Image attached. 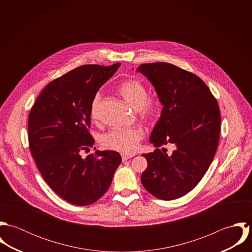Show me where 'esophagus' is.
Returning a JSON list of instances; mask_svg holds the SVG:
<instances>
[{"label": "esophagus", "mask_w": 252, "mask_h": 252, "mask_svg": "<svg viewBox=\"0 0 252 252\" xmlns=\"http://www.w3.org/2000/svg\"><path fill=\"white\" fill-rule=\"evenodd\" d=\"M134 155L133 154H127V153H121V157H122V161H126L130 158H132Z\"/></svg>", "instance_id": "1"}]
</instances>
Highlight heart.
<instances>
[{
    "label": "heart",
    "instance_id": "obj_1",
    "mask_svg": "<svg viewBox=\"0 0 252 252\" xmlns=\"http://www.w3.org/2000/svg\"><path fill=\"white\" fill-rule=\"evenodd\" d=\"M119 93L129 105L138 109L139 116L144 121L154 119L160 111V100L148 97L146 86L137 79H128L119 86ZM103 99L102 92H97L91 102L90 114L93 120L99 118V110ZM144 129L141 126L129 128H113L101 136L100 142L103 147L122 153L134 152L140 141L144 138Z\"/></svg>",
    "mask_w": 252,
    "mask_h": 252
}]
</instances>
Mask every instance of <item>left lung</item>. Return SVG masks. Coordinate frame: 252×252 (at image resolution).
Here are the masks:
<instances>
[{"instance_id": "left-lung-1", "label": "left lung", "mask_w": 252, "mask_h": 252, "mask_svg": "<svg viewBox=\"0 0 252 252\" xmlns=\"http://www.w3.org/2000/svg\"><path fill=\"white\" fill-rule=\"evenodd\" d=\"M138 72L153 84L164 106L150 143L157 148L144 154L147 168L141 180L161 200H175L203 179L216 155L220 135V110L215 96L196 74L170 63L143 64ZM172 144L167 154L158 147Z\"/></svg>"}]
</instances>
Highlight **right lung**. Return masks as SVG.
Masks as SVG:
<instances>
[{"label":"right lung","mask_w":252,"mask_h":252,"mask_svg":"<svg viewBox=\"0 0 252 252\" xmlns=\"http://www.w3.org/2000/svg\"><path fill=\"white\" fill-rule=\"evenodd\" d=\"M119 66L77 67L49 82L31 108L28 137L36 167L50 188L72 205L99 200L121 163L120 154L112 150L80 155L94 144L91 102Z\"/></svg>","instance_id":"right-lung-1"}]
</instances>
